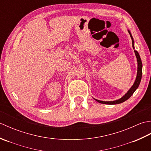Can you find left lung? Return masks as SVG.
Here are the masks:
<instances>
[{
	"instance_id": "1",
	"label": "left lung",
	"mask_w": 151,
	"mask_h": 151,
	"mask_svg": "<svg viewBox=\"0 0 151 151\" xmlns=\"http://www.w3.org/2000/svg\"><path fill=\"white\" fill-rule=\"evenodd\" d=\"M128 32L130 34V36L131 37V39H132V47L133 49H134V39L132 37V34H131L130 30H128ZM134 52H135L136 58H137V76L135 80V82H134V84L132 85V87L130 88V89L129 91L127 92V93L125 94L124 95H123V97L121 98H120L119 99L116 101H99L97 100V99H94L96 101H97L98 102H100L101 104H120L123 102L124 101H126L127 100H128L131 96L133 95V93H134L136 89H137V88L139 87V85L140 84L141 80H142V60H141V58L139 53L137 52V50H134Z\"/></svg>"
}]
</instances>
